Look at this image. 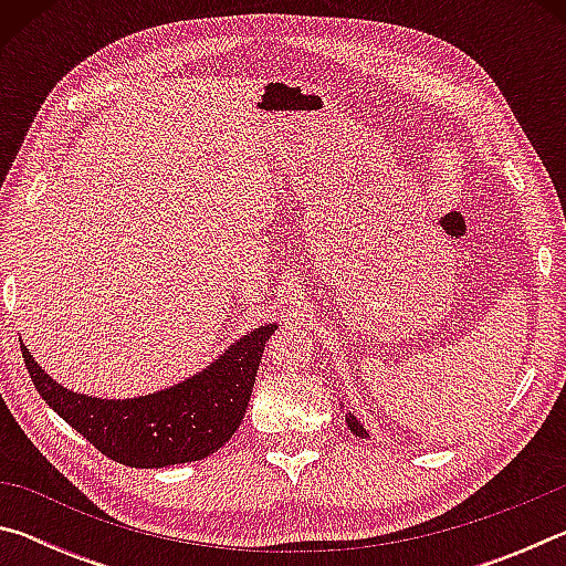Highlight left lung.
Listing matches in <instances>:
<instances>
[{"label": "left lung", "instance_id": "left-lung-1", "mask_svg": "<svg viewBox=\"0 0 566 566\" xmlns=\"http://www.w3.org/2000/svg\"><path fill=\"white\" fill-rule=\"evenodd\" d=\"M342 407H344V405H342ZM347 427H349V432H352V434H357V437H361V439H367V437H369V434H367V429H364V427L359 424L357 417H354L352 411L347 415Z\"/></svg>", "mask_w": 566, "mask_h": 566}]
</instances>
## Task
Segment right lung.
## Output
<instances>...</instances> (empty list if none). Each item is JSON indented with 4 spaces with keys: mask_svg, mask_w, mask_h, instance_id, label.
<instances>
[{
    "mask_svg": "<svg viewBox=\"0 0 566 566\" xmlns=\"http://www.w3.org/2000/svg\"><path fill=\"white\" fill-rule=\"evenodd\" d=\"M274 329L276 324H264L247 332L195 377L134 399L76 395L56 385L24 344L22 357L46 405L104 457L127 467L159 469L199 462L237 432Z\"/></svg>",
    "mask_w": 566,
    "mask_h": 566,
    "instance_id": "right-lung-1",
    "label": "right lung"
}]
</instances>
